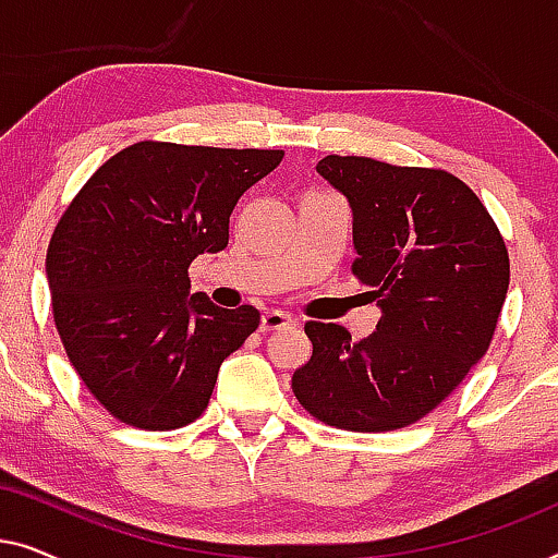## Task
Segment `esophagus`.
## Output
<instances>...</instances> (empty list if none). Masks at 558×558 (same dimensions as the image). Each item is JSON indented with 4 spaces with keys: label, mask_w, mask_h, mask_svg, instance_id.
<instances>
[{
    "label": "esophagus",
    "mask_w": 558,
    "mask_h": 558,
    "mask_svg": "<svg viewBox=\"0 0 558 558\" xmlns=\"http://www.w3.org/2000/svg\"><path fill=\"white\" fill-rule=\"evenodd\" d=\"M289 325H294V317L287 315V312H281V310H269V312H264V317H262L264 332L281 330V327H289Z\"/></svg>",
    "instance_id": "1"
}]
</instances>
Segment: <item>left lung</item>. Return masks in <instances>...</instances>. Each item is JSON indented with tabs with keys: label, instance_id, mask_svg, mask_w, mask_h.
<instances>
[{
	"label": "left lung",
	"instance_id": "1",
	"mask_svg": "<svg viewBox=\"0 0 558 558\" xmlns=\"http://www.w3.org/2000/svg\"><path fill=\"white\" fill-rule=\"evenodd\" d=\"M317 172L353 208V274L371 287L376 332L307 323L294 371L304 411L348 432H393L439 407L490 348L508 294L506 241L452 172L327 155Z\"/></svg>",
	"mask_w": 558,
	"mask_h": 558
}]
</instances>
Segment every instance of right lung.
<instances>
[{"mask_svg": "<svg viewBox=\"0 0 558 558\" xmlns=\"http://www.w3.org/2000/svg\"><path fill=\"white\" fill-rule=\"evenodd\" d=\"M281 157L144 140L106 159L60 216L45 256L52 319L113 418L170 432L208 409L220 363L262 315L190 294L187 269L228 246L235 203Z\"/></svg>", "mask_w": 558, "mask_h": 558, "instance_id": "add662e5", "label": "right lung"}]
</instances>
